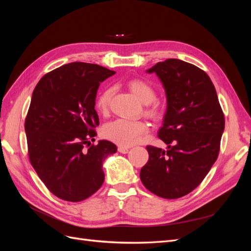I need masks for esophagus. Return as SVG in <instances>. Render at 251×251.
<instances>
[{"mask_svg":"<svg viewBox=\"0 0 251 251\" xmlns=\"http://www.w3.org/2000/svg\"><path fill=\"white\" fill-rule=\"evenodd\" d=\"M128 148H126V147H118V151L119 153H121V154H126V153H128Z\"/></svg>","mask_w":251,"mask_h":251,"instance_id":"obj_1","label":"esophagus"}]
</instances>
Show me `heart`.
<instances>
[{
	"mask_svg": "<svg viewBox=\"0 0 251 251\" xmlns=\"http://www.w3.org/2000/svg\"><path fill=\"white\" fill-rule=\"evenodd\" d=\"M127 87L144 104H150L156 100L157 93L155 88L146 80L131 79L127 81ZM113 94L114 89L107 88L96 98V109L102 115H105L109 112ZM147 113L151 117H158L160 115V109L158 108V105L153 104L148 108ZM146 131L147 126L142 121L116 119L103 126L102 136L105 139L120 147H130L137 141Z\"/></svg>",
	"mask_w": 251,
	"mask_h": 251,
	"instance_id": "heart-1",
	"label": "heart"
}]
</instances>
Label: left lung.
<instances>
[{
    "instance_id": "1",
    "label": "left lung",
    "mask_w": 251,
    "mask_h": 251,
    "mask_svg": "<svg viewBox=\"0 0 251 251\" xmlns=\"http://www.w3.org/2000/svg\"><path fill=\"white\" fill-rule=\"evenodd\" d=\"M148 72H155L165 89L168 109L158 137L169 147H147L140 179L151 193L178 199L199 186L216 162L224 114L214 83L197 66L169 58Z\"/></svg>"
}]
</instances>
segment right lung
Instances as JSON below:
<instances>
[{
  "instance_id": "obj_1",
  "label": "right lung",
  "mask_w": 251,
  "mask_h": 251,
  "mask_svg": "<svg viewBox=\"0 0 251 251\" xmlns=\"http://www.w3.org/2000/svg\"><path fill=\"white\" fill-rule=\"evenodd\" d=\"M114 74L100 65L75 62L45 74L34 88L25 119L29 160L59 199L82 201L103 183L102 163L117 148L108 140L91 141L100 125L98 87Z\"/></svg>"
}]
</instances>
